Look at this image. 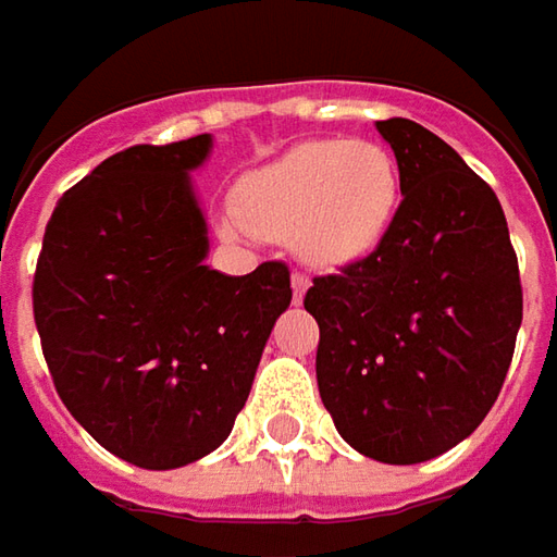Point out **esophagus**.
Segmentation results:
<instances>
[{
    "instance_id": "obj_1",
    "label": "esophagus",
    "mask_w": 557,
    "mask_h": 557,
    "mask_svg": "<svg viewBox=\"0 0 557 557\" xmlns=\"http://www.w3.org/2000/svg\"><path fill=\"white\" fill-rule=\"evenodd\" d=\"M289 283H293V299H296V302H302L305 289H308V283H311V280H308V277H305V274H299V271H296V274L289 277Z\"/></svg>"
}]
</instances>
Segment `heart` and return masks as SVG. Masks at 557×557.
<instances>
[{"instance_id":"heart-1","label":"heart","mask_w":557,"mask_h":557,"mask_svg":"<svg viewBox=\"0 0 557 557\" xmlns=\"http://www.w3.org/2000/svg\"><path fill=\"white\" fill-rule=\"evenodd\" d=\"M399 202V164L374 139L299 143L246 174L233 193L246 231L289 243L321 271L371 258L393 231Z\"/></svg>"}]
</instances>
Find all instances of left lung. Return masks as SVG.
<instances>
[{"label": "left lung", "mask_w": 557, "mask_h": 557, "mask_svg": "<svg viewBox=\"0 0 557 557\" xmlns=\"http://www.w3.org/2000/svg\"><path fill=\"white\" fill-rule=\"evenodd\" d=\"M401 206L371 258L314 277L318 389L339 436L383 465L443 455L490 414L520 318L518 255L490 183L408 117L376 121Z\"/></svg>", "instance_id": "1"}]
</instances>
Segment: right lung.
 I'll list each match as a JSON object with an SVG mask.
<instances>
[{
    "mask_svg": "<svg viewBox=\"0 0 557 557\" xmlns=\"http://www.w3.org/2000/svg\"><path fill=\"white\" fill-rule=\"evenodd\" d=\"M208 152L199 134L106 158L59 199L34 274V321L64 408L146 471L199 461L231 436L293 299L283 261L246 277L206 264L189 171Z\"/></svg>",
    "mask_w": 557,
    "mask_h": 557,
    "instance_id": "add662e5",
    "label": "right lung"
}]
</instances>
